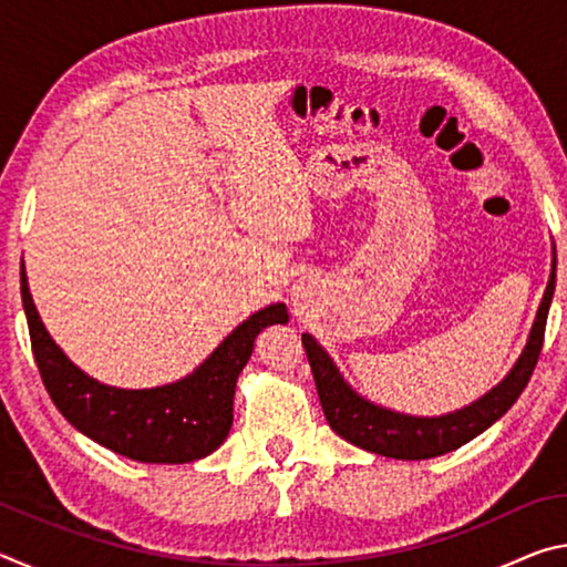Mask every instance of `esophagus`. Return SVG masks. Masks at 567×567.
Listing matches in <instances>:
<instances>
[{"mask_svg":"<svg viewBox=\"0 0 567 567\" xmlns=\"http://www.w3.org/2000/svg\"><path fill=\"white\" fill-rule=\"evenodd\" d=\"M302 300H305V297L300 292H295V305H302Z\"/></svg>","mask_w":567,"mask_h":567,"instance_id":"obj_1","label":"esophagus"}]
</instances>
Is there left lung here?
<instances>
[{
  "mask_svg": "<svg viewBox=\"0 0 567 567\" xmlns=\"http://www.w3.org/2000/svg\"><path fill=\"white\" fill-rule=\"evenodd\" d=\"M555 292V257L548 287H545L543 302L537 307L530 338L520 358L513 364L501 385H495L487 395L475 400L473 405L450 412L440 417H412L388 408L372 405L370 400L360 398L340 370L334 368L330 354L324 352L312 334H302V348L310 360L315 385L322 402V412L330 427L348 443L358 445L368 453L395 457V460H427L445 453H453L460 445L485 433L493 422L501 420L507 410L520 398L527 380H530L537 358L543 350L545 322Z\"/></svg>",
  "mask_w": 567,
  "mask_h": 567,
  "instance_id": "8db88e82",
  "label": "left lung"
}]
</instances>
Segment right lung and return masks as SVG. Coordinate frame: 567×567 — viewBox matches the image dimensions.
<instances>
[{"label": "right lung", "instance_id": "add662e5", "mask_svg": "<svg viewBox=\"0 0 567 567\" xmlns=\"http://www.w3.org/2000/svg\"><path fill=\"white\" fill-rule=\"evenodd\" d=\"M22 305L30 324L34 362L56 410L72 425L137 463H192L225 443L233 427V400L239 372L267 324H285L282 302L247 318L185 380L152 390L102 385L76 368L44 330L32 302L22 265Z\"/></svg>", "mask_w": 567, "mask_h": 567}]
</instances>
